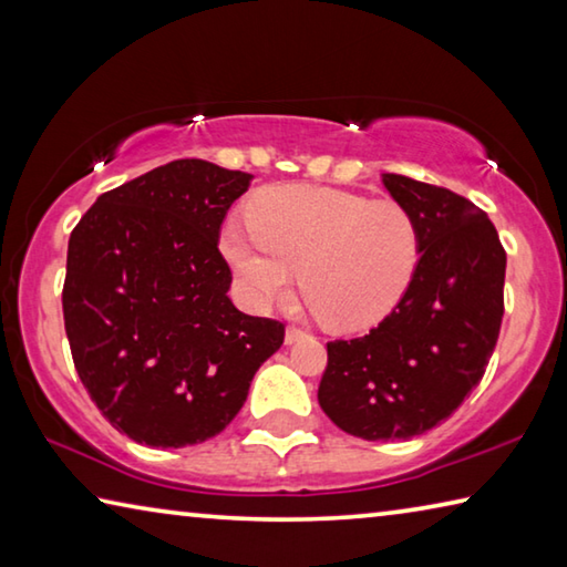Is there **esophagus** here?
Masks as SVG:
<instances>
[{"label":"esophagus","instance_id":"obj_1","mask_svg":"<svg viewBox=\"0 0 567 567\" xmlns=\"http://www.w3.org/2000/svg\"><path fill=\"white\" fill-rule=\"evenodd\" d=\"M302 338H305L302 330H297V328H287L285 330V344H295V342H300Z\"/></svg>","mask_w":567,"mask_h":567}]
</instances>
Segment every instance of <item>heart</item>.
<instances>
[{
	"label": "heart",
	"mask_w": 567,
	"mask_h": 567,
	"mask_svg": "<svg viewBox=\"0 0 567 567\" xmlns=\"http://www.w3.org/2000/svg\"><path fill=\"white\" fill-rule=\"evenodd\" d=\"M249 227L229 225L223 255L255 307L300 287L315 315L360 330L395 310L420 262V229L395 199L330 187L282 185L249 207Z\"/></svg>",
	"instance_id": "obj_1"
}]
</instances>
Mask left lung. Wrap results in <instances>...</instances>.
Returning a JSON list of instances; mask_svg holds the SVG:
<instances>
[{
  "label": "left lung",
  "instance_id": "8db88e82",
  "mask_svg": "<svg viewBox=\"0 0 567 567\" xmlns=\"http://www.w3.org/2000/svg\"><path fill=\"white\" fill-rule=\"evenodd\" d=\"M420 229V262L370 334L328 344L318 400L362 440H410L460 408L485 372L503 322L505 249L483 209L445 187L382 175Z\"/></svg>",
  "mask_w": 567,
  "mask_h": 567
}]
</instances>
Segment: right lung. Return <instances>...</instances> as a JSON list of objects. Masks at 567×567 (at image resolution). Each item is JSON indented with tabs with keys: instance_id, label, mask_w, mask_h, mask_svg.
<instances>
[{
	"instance_id": "right-lung-1",
	"label": "right lung",
	"mask_w": 567,
	"mask_h": 567,
	"mask_svg": "<svg viewBox=\"0 0 567 567\" xmlns=\"http://www.w3.org/2000/svg\"><path fill=\"white\" fill-rule=\"evenodd\" d=\"M252 175L175 159L97 197L66 247L64 330L76 375L140 445L215 437L245 405L285 328L239 312L219 255Z\"/></svg>"
}]
</instances>
